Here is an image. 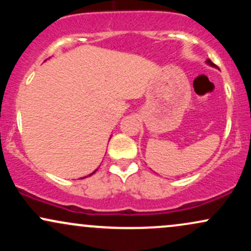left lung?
Returning <instances> with one entry per match:
<instances>
[{"label": "left lung", "instance_id": "left-lung-1", "mask_svg": "<svg viewBox=\"0 0 251 251\" xmlns=\"http://www.w3.org/2000/svg\"><path fill=\"white\" fill-rule=\"evenodd\" d=\"M206 62H208L210 66H212V67H216V65H215V63H214V62H212V61H211V60H206Z\"/></svg>", "mask_w": 251, "mask_h": 251}]
</instances>
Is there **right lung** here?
<instances>
[{"mask_svg": "<svg viewBox=\"0 0 251 251\" xmlns=\"http://www.w3.org/2000/svg\"><path fill=\"white\" fill-rule=\"evenodd\" d=\"M96 171H97V170H96ZM96 171H94V172H96ZM94 172H93V174H94ZM93 174H91V175H93ZM91 175H89V176H91Z\"/></svg>", "mask_w": 251, "mask_h": 251, "instance_id": "add662e5", "label": "right lung"}]
</instances>
